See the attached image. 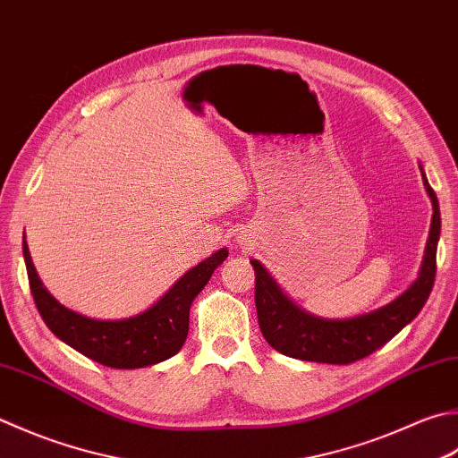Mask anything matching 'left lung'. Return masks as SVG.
Here are the masks:
<instances>
[{
    "label": "left lung",
    "instance_id": "obj_1",
    "mask_svg": "<svg viewBox=\"0 0 458 458\" xmlns=\"http://www.w3.org/2000/svg\"><path fill=\"white\" fill-rule=\"evenodd\" d=\"M423 173V166H420ZM423 184L433 202L425 259L417 282L387 306L352 319L316 318L285 295L258 259H250L256 272V311L262 335L276 352L293 360L347 365L383 347L417 318L433 290L437 274V242L441 236V210L437 194L423 173Z\"/></svg>",
    "mask_w": 458,
    "mask_h": 458
}]
</instances>
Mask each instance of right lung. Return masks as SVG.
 <instances>
[{"instance_id":"add662e5","label":"right lung","mask_w":458,"mask_h":458,"mask_svg":"<svg viewBox=\"0 0 458 458\" xmlns=\"http://www.w3.org/2000/svg\"><path fill=\"white\" fill-rule=\"evenodd\" d=\"M23 258L30 288L39 316L53 334L79 353L114 369H139L176 355L188 335V313L196 295L208 284L214 270L228 258V250L188 270L155 306L127 319L103 321L71 311L41 284L23 240Z\"/></svg>"}]
</instances>
